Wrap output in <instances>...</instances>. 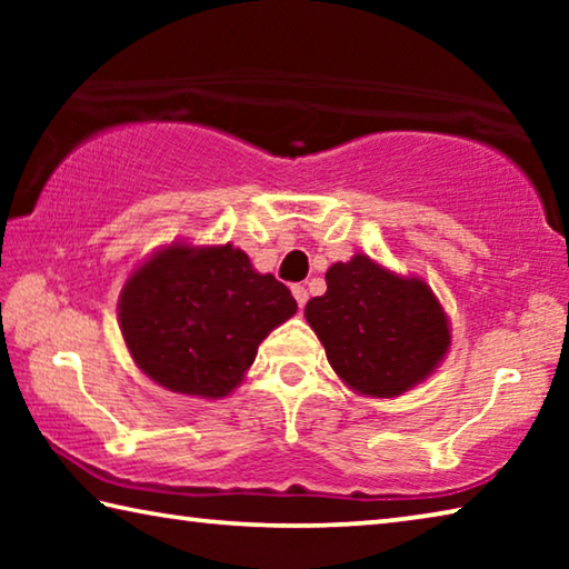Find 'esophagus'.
Returning <instances> with one entry per match:
<instances>
[{
	"label": "esophagus",
	"mask_w": 569,
	"mask_h": 569,
	"mask_svg": "<svg viewBox=\"0 0 569 569\" xmlns=\"http://www.w3.org/2000/svg\"><path fill=\"white\" fill-rule=\"evenodd\" d=\"M291 291H293V298H296V303L298 306H306V301H308V291H306V286H301V283H296V286H291Z\"/></svg>",
	"instance_id": "esophagus-1"
}]
</instances>
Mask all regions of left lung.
I'll return each mask as SVG.
<instances>
[{"instance_id": "1", "label": "left lung", "mask_w": 569, "mask_h": 569, "mask_svg": "<svg viewBox=\"0 0 569 569\" xmlns=\"http://www.w3.org/2000/svg\"><path fill=\"white\" fill-rule=\"evenodd\" d=\"M326 359L356 393L391 399L417 387L449 351V319L429 283L353 256L326 271V293L306 303Z\"/></svg>"}]
</instances>
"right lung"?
<instances>
[{"label": "right lung", "mask_w": 569, "mask_h": 569, "mask_svg": "<svg viewBox=\"0 0 569 569\" xmlns=\"http://www.w3.org/2000/svg\"><path fill=\"white\" fill-rule=\"evenodd\" d=\"M296 298L240 248L170 243L122 286V339L142 373L176 393L228 397Z\"/></svg>", "instance_id": "obj_1"}]
</instances>
